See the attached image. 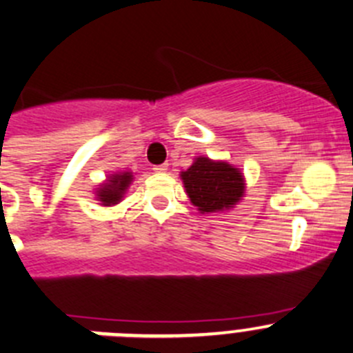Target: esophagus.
Instances as JSON below:
<instances>
[{
	"label": "esophagus",
	"instance_id": "34e87169",
	"mask_svg": "<svg viewBox=\"0 0 353 353\" xmlns=\"http://www.w3.org/2000/svg\"><path fill=\"white\" fill-rule=\"evenodd\" d=\"M167 169H169V165H167V163H162V165H155V167H153V170H155L157 174H163Z\"/></svg>",
	"mask_w": 353,
	"mask_h": 353
}]
</instances>
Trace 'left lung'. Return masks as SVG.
<instances>
[{
	"instance_id": "8db88e82",
	"label": "left lung",
	"mask_w": 353,
	"mask_h": 353,
	"mask_svg": "<svg viewBox=\"0 0 353 353\" xmlns=\"http://www.w3.org/2000/svg\"><path fill=\"white\" fill-rule=\"evenodd\" d=\"M179 177L188 198L200 214L228 212L245 196V176L238 167L225 160L196 157Z\"/></svg>"
}]
</instances>
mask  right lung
I'll return each mask as SVG.
<instances>
[{
	"label": "right lung",
	"mask_w": 353,
	"mask_h": 353,
	"mask_svg": "<svg viewBox=\"0 0 353 353\" xmlns=\"http://www.w3.org/2000/svg\"><path fill=\"white\" fill-rule=\"evenodd\" d=\"M132 181H134V174L131 170H121V172L110 174L103 183L94 188V198L100 201L101 207H114V205L121 203Z\"/></svg>",
	"instance_id": "add662e5"
}]
</instances>
